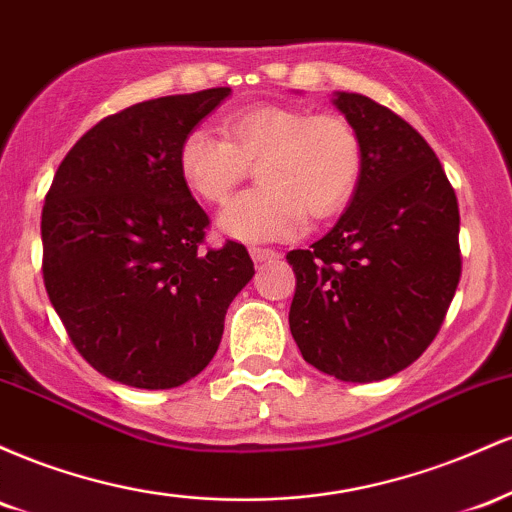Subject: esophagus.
Returning <instances> with one entry per match:
<instances>
[{"label":"esophagus","instance_id":"obj_1","mask_svg":"<svg viewBox=\"0 0 512 512\" xmlns=\"http://www.w3.org/2000/svg\"><path fill=\"white\" fill-rule=\"evenodd\" d=\"M250 257L255 262H272V260H276V257H279V252H274L269 248H250Z\"/></svg>","mask_w":512,"mask_h":512}]
</instances>
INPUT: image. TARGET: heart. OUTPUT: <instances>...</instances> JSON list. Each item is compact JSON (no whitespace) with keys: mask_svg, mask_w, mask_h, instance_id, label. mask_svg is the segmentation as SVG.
Wrapping results in <instances>:
<instances>
[{"mask_svg":"<svg viewBox=\"0 0 512 512\" xmlns=\"http://www.w3.org/2000/svg\"><path fill=\"white\" fill-rule=\"evenodd\" d=\"M226 139L195 129L182 139L178 168L199 199L221 204L248 166L260 190L243 192L221 211L219 231L243 243L296 236L305 211L315 219L342 209L361 175V142L339 115H313L284 105H255L223 122Z\"/></svg>","mask_w":512,"mask_h":512,"instance_id":"heart-1","label":"heart"}]
</instances>
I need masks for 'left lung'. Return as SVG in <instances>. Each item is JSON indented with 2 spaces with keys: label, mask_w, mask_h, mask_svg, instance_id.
Returning <instances> with one entry per match:
<instances>
[{
  "label": "left lung",
  "mask_w": 512,
  "mask_h": 512,
  "mask_svg": "<svg viewBox=\"0 0 512 512\" xmlns=\"http://www.w3.org/2000/svg\"><path fill=\"white\" fill-rule=\"evenodd\" d=\"M332 105L361 142L349 207L296 272L291 334L310 366L344 383L399 373L433 342L460 281V209L426 139L361 93Z\"/></svg>",
  "instance_id": "obj_1"
}]
</instances>
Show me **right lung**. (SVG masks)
<instances>
[{
  "instance_id": "1",
  "label": "right lung",
  "mask_w": 512,
  "mask_h": 512,
  "mask_svg": "<svg viewBox=\"0 0 512 512\" xmlns=\"http://www.w3.org/2000/svg\"><path fill=\"white\" fill-rule=\"evenodd\" d=\"M228 96L207 88L105 117L64 156L45 197L50 303L79 354L115 383L170 390L202 373L255 274L245 245L199 250L209 216L178 168L182 139Z\"/></svg>"
}]
</instances>
